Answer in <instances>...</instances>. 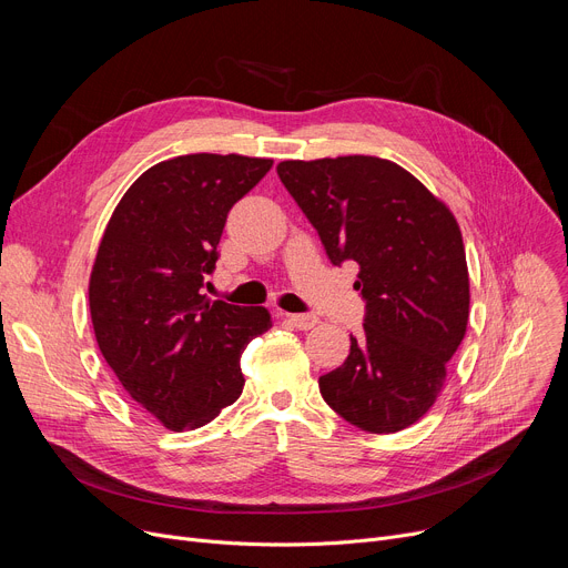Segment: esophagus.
Listing matches in <instances>:
<instances>
[{
  "label": "esophagus",
  "mask_w": 568,
  "mask_h": 568,
  "mask_svg": "<svg viewBox=\"0 0 568 568\" xmlns=\"http://www.w3.org/2000/svg\"><path fill=\"white\" fill-rule=\"evenodd\" d=\"M287 320L296 326V329H313V326L320 322L317 315L313 313H294V315H287Z\"/></svg>",
  "instance_id": "1"
}]
</instances>
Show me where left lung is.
<instances>
[{"instance_id": "8db88e82", "label": "left lung", "mask_w": 568, "mask_h": 568, "mask_svg": "<svg viewBox=\"0 0 568 568\" xmlns=\"http://www.w3.org/2000/svg\"><path fill=\"white\" fill-rule=\"evenodd\" d=\"M278 176L332 264H359L364 334L320 377L336 414L398 433L433 407L469 317L460 227L414 174L377 156L283 161Z\"/></svg>"}]
</instances>
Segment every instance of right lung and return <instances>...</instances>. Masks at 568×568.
<instances>
[{
	"label": "right lung",
	"mask_w": 568,
	"mask_h": 568,
	"mask_svg": "<svg viewBox=\"0 0 568 568\" xmlns=\"http://www.w3.org/2000/svg\"><path fill=\"white\" fill-rule=\"evenodd\" d=\"M272 159L189 154L119 200L89 278L99 349L129 396L170 430L200 428L244 389L239 359L272 326L262 306L209 302L230 209Z\"/></svg>",
	"instance_id": "obj_1"
}]
</instances>
